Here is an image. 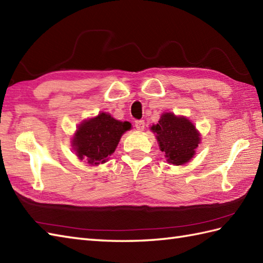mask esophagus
I'll use <instances>...</instances> for the list:
<instances>
[{
  "label": "esophagus",
  "mask_w": 263,
  "mask_h": 263,
  "mask_svg": "<svg viewBox=\"0 0 263 263\" xmlns=\"http://www.w3.org/2000/svg\"><path fill=\"white\" fill-rule=\"evenodd\" d=\"M136 128L138 131H143L144 130V121L140 120V121H136V124H135Z\"/></svg>",
  "instance_id": "1"
}]
</instances>
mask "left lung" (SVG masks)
I'll return each instance as SVG.
<instances>
[{"label":"left lung","mask_w":263,"mask_h":263,"mask_svg":"<svg viewBox=\"0 0 263 263\" xmlns=\"http://www.w3.org/2000/svg\"><path fill=\"white\" fill-rule=\"evenodd\" d=\"M156 133L159 149L165 153L167 163L184 165L195 155V149L201 142V135L193 123L185 116L174 113L161 114L157 124L150 127Z\"/></svg>","instance_id":"8db88e82"}]
</instances>
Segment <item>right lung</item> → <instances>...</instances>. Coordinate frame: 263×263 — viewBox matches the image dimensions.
Masks as SVG:
<instances>
[{
	"label": "right lung",
	"instance_id": "1",
	"mask_svg": "<svg viewBox=\"0 0 263 263\" xmlns=\"http://www.w3.org/2000/svg\"><path fill=\"white\" fill-rule=\"evenodd\" d=\"M131 128L130 122L115 120L108 113L85 120L78 125L72 138V148L80 160L86 159L91 166H98L108 160L115 152L121 137Z\"/></svg>",
	"mask_w": 263,
	"mask_h": 263
}]
</instances>
